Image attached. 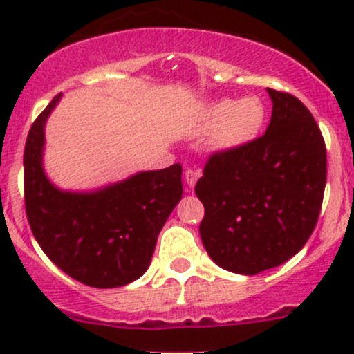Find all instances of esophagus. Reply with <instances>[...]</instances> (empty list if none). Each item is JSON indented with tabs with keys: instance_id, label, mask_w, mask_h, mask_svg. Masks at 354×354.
I'll list each match as a JSON object with an SVG mask.
<instances>
[{
	"instance_id": "34e87169",
	"label": "esophagus",
	"mask_w": 354,
	"mask_h": 354,
	"mask_svg": "<svg viewBox=\"0 0 354 354\" xmlns=\"http://www.w3.org/2000/svg\"><path fill=\"white\" fill-rule=\"evenodd\" d=\"M200 171L198 169H187L185 171V181H187L188 187H195L197 180L200 178Z\"/></svg>"
}]
</instances>
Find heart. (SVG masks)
Wrapping results in <instances>:
<instances>
[{
    "instance_id": "obj_1",
    "label": "heart",
    "mask_w": 354,
    "mask_h": 354,
    "mask_svg": "<svg viewBox=\"0 0 354 354\" xmlns=\"http://www.w3.org/2000/svg\"><path fill=\"white\" fill-rule=\"evenodd\" d=\"M266 121V108L257 97L223 99L207 109L203 130L217 133L223 147H241L259 135Z\"/></svg>"
}]
</instances>
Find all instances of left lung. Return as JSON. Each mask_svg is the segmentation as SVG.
<instances>
[{"instance_id":"1","label":"left lung","mask_w":354,"mask_h":354,"mask_svg":"<svg viewBox=\"0 0 354 354\" xmlns=\"http://www.w3.org/2000/svg\"><path fill=\"white\" fill-rule=\"evenodd\" d=\"M267 91L272 118L266 133L210 154L195 185L207 253L245 276L281 266L305 246L327 181L326 142L312 113L288 92Z\"/></svg>"}]
</instances>
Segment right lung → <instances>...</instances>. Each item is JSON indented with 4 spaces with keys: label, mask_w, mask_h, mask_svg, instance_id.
<instances>
[{
    "label": "right lung",
    "mask_w": 354,
    "mask_h": 354,
    "mask_svg": "<svg viewBox=\"0 0 354 354\" xmlns=\"http://www.w3.org/2000/svg\"><path fill=\"white\" fill-rule=\"evenodd\" d=\"M56 95L32 123L24 151L25 214L42 252L92 288H118L149 269L157 236L183 195L181 166L138 173L92 194H70L42 171L44 123Z\"/></svg>",
    "instance_id": "add662e5"
}]
</instances>
